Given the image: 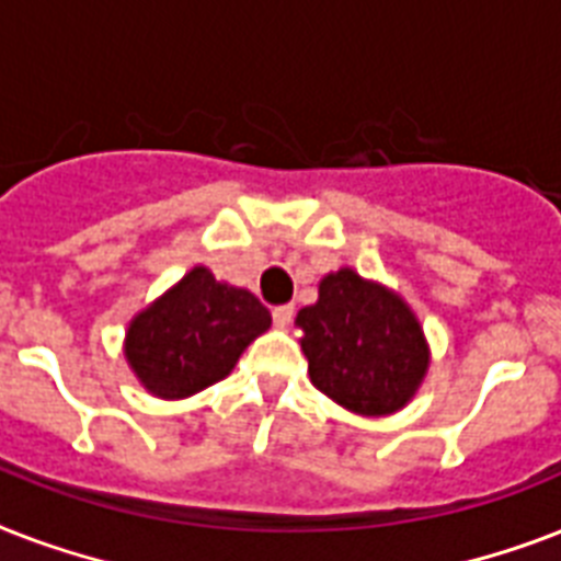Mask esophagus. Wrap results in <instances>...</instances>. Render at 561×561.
<instances>
[{
    "instance_id": "34e87169",
    "label": "esophagus",
    "mask_w": 561,
    "mask_h": 561,
    "mask_svg": "<svg viewBox=\"0 0 561 561\" xmlns=\"http://www.w3.org/2000/svg\"><path fill=\"white\" fill-rule=\"evenodd\" d=\"M290 320H294V306H276V308H273V323L279 325V329H285Z\"/></svg>"
}]
</instances>
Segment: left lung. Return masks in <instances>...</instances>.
<instances>
[{
	"mask_svg": "<svg viewBox=\"0 0 561 561\" xmlns=\"http://www.w3.org/2000/svg\"><path fill=\"white\" fill-rule=\"evenodd\" d=\"M297 325L311 383L360 416L401 410L427 373L425 332L408 302L350 267L323 276Z\"/></svg>",
	"mask_w": 561,
	"mask_h": 561,
	"instance_id": "left-lung-1",
	"label": "left lung"
}]
</instances>
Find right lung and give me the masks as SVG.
I'll return each mask as SVG.
<instances>
[{
  "instance_id": "obj_1",
  "label": "right lung",
  "mask_w": 561,
  "mask_h": 561,
  "mask_svg": "<svg viewBox=\"0 0 561 561\" xmlns=\"http://www.w3.org/2000/svg\"><path fill=\"white\" fill-rule=\"evenodd\" d=\"M271 329V311L244 288L192 267L130 320L125 358L160 399H186L227 378L250 343Z\"/></svg>"
}]
</instances>
